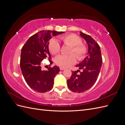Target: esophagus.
I'll use <instances>...</instances> for the list:
<instances>
[{
  "label": "esophagus",
  "mask_w": 125,
  "mask_h": 125,
  "mask_svg": "<svg viewBox=\"0 0 125 125\" xmlns=\"http://www.w3.org/2000/svg\"><path fill=\"white\" fill-rule=\"evenodd\" d=\"M66 68H63V67H60V69L61 70H65Z\"/></svg>",
  "instance_id": "obj_1"
}]
</instances>
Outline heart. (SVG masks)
<instances>
[{
	"instance_id": "obj_1",
	"label": "heart",
	"mask_w": 125,
	"mask_h": 125,
	"mask_svg": "<svg viewBox=\"0 0 125 125\" xmlns=\"http://www.w3.org/2000/svg\"><path fill=\"white\" fill-rule=\"evenodd\" d=\"M63 44L70 46L69 55H59L55 58V62L57 65L62 67H67L73 65L78 60H82L86 56L87 47L81 43L82 40L76 34H69L60 37ZM48 49L51 53L56 55L60 51V45L58 41L55 39H52L48 44Z\"/></svg>"
}]
</instances>
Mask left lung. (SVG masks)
Segmentation results:
<instances>
[{"label": "left lung", "mask_w": 125, "mask_h": 125, "mask_svg": "<svg viewBox=\"0 0 125 125\" xmlns=\"http://www.w3.org/2000/svg\"><path fill=\"white\" fill-rule=\"evenodd\" d=\"M80 35L86 42L88 46V56L76 67L82 72L78 74L79 70L71 71V78L67 80L68 88L74 92L86 91L96 81L102 65V58L100 47L91 36L80 32Z\"/></svg>", "instance_id": "1"}]
</instances>
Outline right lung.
<instances>
[{"label":"right lung","mask_w":125,"mask_h":125,"mask_svg":"<svg viewBox=\"0 0 125 125\" xmlns=\"http://www.w3.org/2000/svg\"><path fill=\"white\" fill-rule=\"evenodd\" d=\"M64 33L41 31L30 37L21 49L20 68L22 74L28 85L37 92H46L53 87L54 78L60 71L59 68L55 66L48 70H42L41 63L45 58H51L49 41L52 36ZM50 62L52 64L51 60Z\"/></svg>","instance_id":"right-lung-1"}]
</instances>
